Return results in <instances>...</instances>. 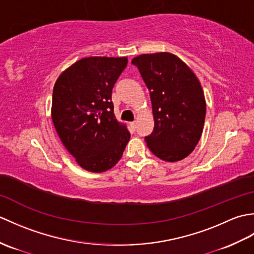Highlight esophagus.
<instances>
[{
    "mask_svg": "<svg viewBox=\"0 0 254 254\" xmlns=\"http://www.w3.org/2000/svg\"><path fill=\"white\" fill-rule=\"evenodd\" d=\"M130 126H131V127L133 128V130H135V128H136V122H135V121H134V122H131V123H130Z\"/></svg>",
    "mask_w": 254,
    "mask_h": 254,
    "instance_id": "esophagus-1",
    "label": "esophagus"
}]
</instances>
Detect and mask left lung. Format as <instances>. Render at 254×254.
<instances>
[{"label": "left lung", "mask_w": 254, "mask_h": 254, "mask_svg": "<svg viewBox=\"0 0 254 254\" xmlns=\"http://www.w3.org/2000/svg\"><path fill=\"white\" fill-rule=\"evenodd\" d=\"M149 89L154 131L145 142L155 156L178 161L190 155L201 138L206 102L201 83L187 64L169 52L132 60Z\"/></svg>", "instance_id": "8db88e82"}]
</instances>
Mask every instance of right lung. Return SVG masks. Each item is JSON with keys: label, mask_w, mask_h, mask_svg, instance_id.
<instances>
[{"label": "right lung", "mask_w": 254, "mask_h": 254, "mask_svg": "<svg viewBox=\"0 0 254 254\" xmlns=\"http://www.w3.org/2000/svg\"><path fill=\"white\" fill-rule=\"evenodd\" d=\"M127 65V58L89 57L75 62L55 84L51 117L59 137L83 169L112 168L131 134L118 122L112 88Z\"/></svg>", "instance_id": "add662e5"}]
</instances>
